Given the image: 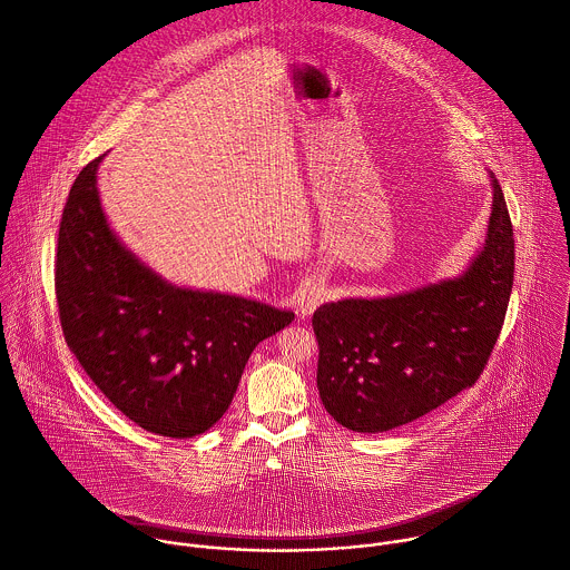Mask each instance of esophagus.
<instances>
[{
	"instance_id": "obj_1",
	"label": "esophagus",
	"mask_w": 570,
	"mask_h": 570,
	"mask_svg": "<svg viewBox=\"0 0 570 570\" xmlns=\"http://www.w3.org/2000/svg\"><path fill=\"white\" fill-rule=\"evenodd\" d=\"M322 297H324V293H322V288H320L317 284H308V286H304V288L299 291L297 299H295L297 313H299L302 317H308V315L320 306Z\"/></svg>"
}]
</instances>
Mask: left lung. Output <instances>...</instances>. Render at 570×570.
I'll return each mask as SVG.
<instances>
[{
  "instance_id": "left-lung-1",
  "label": "left lung",
  "mask_w": 570,
  "mask_h": 570,
  "mask_svg": "<svg viewBox=\"0 0 570 570\" xmlns=\"http://www.w3.org/2000/svg\"><path fill=\"white\" fill-rule=\"evenodd\" d=\"M484 246L458 277L389 297L322 304L317 389L355 433L409 424L473 386L500 337L515 273V239L500 181Z\"/></svg>"
}]
</instances>
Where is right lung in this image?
Listing matches in <instances>:
<instances>
[{"label": "right lung", "instance_id": "1", "mask_svg": "<svg viewBox=\"0 0 570 570\" xmlns=\"http://www.w3.org/2000/svg\"><path fill=\"white\" fill-rule=\"evenodd\" d=\"M101 159L81 168L59 222L55 293L66 344L130 422L164 438H195L228 411L253 348L295 313L181 288L139 262L104 215Z\"/></svg>", "mask_w": 570, "mask_h": 570}]
</instances>
